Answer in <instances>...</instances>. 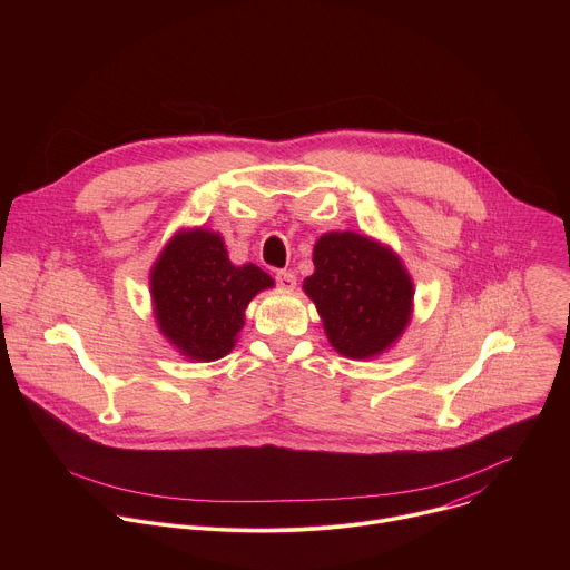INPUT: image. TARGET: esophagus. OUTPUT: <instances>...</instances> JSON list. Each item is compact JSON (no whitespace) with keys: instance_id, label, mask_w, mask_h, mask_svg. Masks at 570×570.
<instances>
[{"instance_id":"1","label":"esophagus","mask_w":570,"mask_h":570,"mask_svg":"<svg viewBox=\"0 0 570 570\" xmlns=\"http://www.w3.org/2000/svg\"><path fill=\"white\" fill-rule=\"evenodd\" d=\"M275 279H277V284H279L284 291H293L295 284H297V277H295L291 271H279V273L275 275Z\"/></svg>"}]
</instances>
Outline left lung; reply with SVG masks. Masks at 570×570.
Returning <instances> with one entry per match:
<instances>
[{
	"instance_id": "8db88e82",
	"label": "left lung",
	"mask_w": 570,
	"mask_h": 570,
	"mask_svg": "<svg viewBox=\"0 0 570 570\" xmlns=\"http://www.w3.org/2000/svg\"><path fill=\"white\" fill-rule=\"evenodd\" d=\"M313 264L302 288L332 347L356 361L390 350L409 327L415 295L401 259L363 234L330 232L317 238Z\"/></svg>"
}]
</instances>
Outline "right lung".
<instances>
[{"label": "right lung", "mask_w": 570, "mask_h": 570, "mask_svg": "<svg viewBox=\"0 0 570 570\" xmlns=\"http://www.w3.org/2000/svg\"><path fill=\"white\" fill-rule=\"evenodd\" d=\"M273 284L255 264L234 266L220 234L180 229L150 271L157 327L183 356L218 361L232 352L250 299Z\"/></svg>", "instance_id": "obj_1"}]
</instances>
